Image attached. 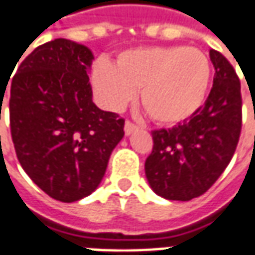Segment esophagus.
Returning a JSON list of instances; mask_svg holds the SVG:
<instances>
[{
  "label": "esophagus",
  "mask_w": 255,
  "mask_h": 255,
  "mask_svg": "<svg viewBox=\"0 0 255 255\" xmlns=\"http://www.w3.org/2000/svg\"><path fill=\"white\" fill-rule=\"evenodd\" d=\"M138 129V126L131 123V121H126V126H124V131H126V135H131L132 132H135Z\"/></svg>",
  "instance_id": "34e87169"
}]
</instances>
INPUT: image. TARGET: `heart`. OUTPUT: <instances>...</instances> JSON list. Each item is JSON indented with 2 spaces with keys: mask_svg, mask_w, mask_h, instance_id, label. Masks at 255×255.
Masks as SVG:
<instances>
[{
  "mask_svg": "<svg viewBox=\"0 0 255 255\" xmlns=\"http://www.w3.org/2000/svg\"><path fill=\"white\" fill-rule=\"evenodd\" d=\"M210 80L203 52L186 46H145L121 52L114 65L99 60L92 83L101 103L111 110L126 106L139 89V100L151 119L176 124L202 106Z\"/></svg>",
  "mask_w": 255,
  "mask_h": 255,
  "instance_id": "1",
  "label": "heart"
}]
</instances>
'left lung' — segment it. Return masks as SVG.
Listing matches in <instances>:
<instances>
[{"label":"left lung","instance_id":"obj_1","mask_svg":"<svg viewBox=\"0 0 255 255\" xmlns=\"http://www.w3.org/2000/svg\"><path fill=\"white\" fill-rule=\"evenodd\" d=\"M213 87L198 111L175 127L152 131L145 175L156 195L186 202L203 195L232 161L242 132L240 79L230 62L210 49Z\"/></svg>","mask_w":255,"mask_h":255}]
</instances>
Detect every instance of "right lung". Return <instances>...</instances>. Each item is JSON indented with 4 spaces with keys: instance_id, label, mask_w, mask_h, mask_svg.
<instances>
[{
    "instance_id": "add662e5",
    "label": "right lung",
    "mask_w": 255,
    "mask_h": 255,
    "mask_svg": "<svg viewBox=\"0 0 255 255\" xmlns=\"http://www.w3.org/2000/svg\"><path fill=\"white\" fill-rule=\"evenodd\" d=\"M93 60L89 48L59 38L25 57L11 82L18 161L46 195L65 203L97 189L124 136V119L93 103Z\"/></svg>"
}]
</instances>
